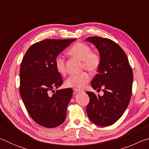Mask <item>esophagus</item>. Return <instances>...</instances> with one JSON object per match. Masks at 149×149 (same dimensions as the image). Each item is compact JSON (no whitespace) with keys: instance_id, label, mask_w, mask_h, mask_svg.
Returning a JSON list of instances; mask_svg holds the SVG:
<instances>
[{"instance_id":"esophagus-1","label":"esophagus","mask_w":149,"mask_h":149,"mask_svg":"<svg viewBox=\"0 0 149 149\" xmlns=\"http://www.w3.org/2000/svg\"><path fill=\"white\" fill-rule=\"evenodd\" d=\"M74 91L75 92V93H80V92H81L82 91V90H80V89H74Z\"/></svg>"}]
</instances>
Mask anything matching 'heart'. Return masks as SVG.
<instances>
[{"mask_svg": "<svg viewBox=\"0 0 149 149\" xmlns=\"http://www.w3.org/2000/svg\"><path fill=\"white\" fill-rule=\"evenodd\" d=\"M68 54L77 58L83 62V67L88 71L94 72L99 68L100 64L99 55L91 51V49L84 42H77L70 48ZM55 65L57 71L60 74H65L66 72L65 60L63 57L58 56L55 60ZM90 79L89 75L87 72H82L78 74L70 75L65 80V85L68 87L82 88Z\"/></svg>", "mask_w": 149, "mask_h": 149, "instance_id": "1", "label": "heart"}]
</instances>
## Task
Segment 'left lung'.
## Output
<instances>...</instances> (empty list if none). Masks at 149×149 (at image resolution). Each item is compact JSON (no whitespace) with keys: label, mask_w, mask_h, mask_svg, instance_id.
Instances as JSON below:
<instances>
[{"label":"left lung","mask_w":149,"mask_h":149,"mask_svg":"<svg viewBox=\"0 0 149 149\" xmlns=\"http://www.w3.org/2000/svg\"><path fill=\"white\" fill-rule=\"evenodd\" d=\"M85 41L95 45L99 52L100 64L91 87L100 90V96L87 91L89 103L86 111L90 120L99 126L114 124L122 117L132 97L133 72L127 55L117 43L100 37H90Z\"/></svg>","instance_id":"1"}]
</instances>
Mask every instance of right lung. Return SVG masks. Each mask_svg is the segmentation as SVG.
I'll use <instances>...</instances> for the list:
<instances>
[{
  "label": "right lung",
  "instance_id": "obj_1",
  "mask_svg": "<svg viewBox=\"0 0 149 149\" xmlns=\"http://www.w3.org/2000/svg\"><path fill=\"white\" fill-rule=\"evenodd\" d=\"M75 40L46 39L36 42L27 50L21 63L22 99L32 119L45 127H57L65 119L73 91L68 88L51 94L63 83L55 60Z\"/></svg>",
  "mask_w": 149,
  "mask_h": 149
}]
</instances>
